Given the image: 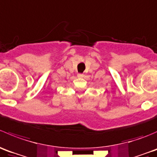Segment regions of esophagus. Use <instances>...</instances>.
I'll use <instances>...</instances> for the list:
<instances>
[{"label": "esophagus", "instance_id": "1", "mask_svg": "<svg viewBox=\"0 0 157 157\" xmlns=\"http://www.w3.org/2000/svg\"><path fill=\"white\" fill-rule=\"evenodd\" d=\"M83 74H81V73H79V74H78V75H77V76L78 77V78H82V77H83Z\"/></svg>", "mask_w": 157, "mask_h": 157}]
</instances>
